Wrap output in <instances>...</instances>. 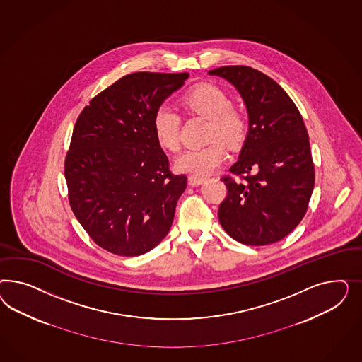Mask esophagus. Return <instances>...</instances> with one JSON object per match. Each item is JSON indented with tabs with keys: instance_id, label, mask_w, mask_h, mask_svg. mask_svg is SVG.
Here are the masks:
<instances>
[{
	"instance_id": "obj_1",
	"label": "esophagus",
	"mask_w": 362,
	"mask_h": 362,
	"mask_svg": "<svg viewBox=\"0 0 362 362\" xmlns=\"http://www.w3.org/2000/svg\"><path fill=\"white\" fill-rule=\"evenodd\" d=\"M188 182H189V186H200L206 182V177L204 176L191 175L188 177Z\"/></svg>"
}]
</instances>
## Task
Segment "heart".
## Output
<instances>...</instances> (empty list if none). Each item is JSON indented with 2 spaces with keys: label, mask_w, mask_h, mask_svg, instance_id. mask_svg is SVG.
Instances as JSON below:
<instances>
[{
  "label": "heart",
  "mask_w": 362,
  "mask_h": 362,
  "mask_svg": "<svg viewBox=\"0 0 362 362\" xmlns=\"http://www.w3.org/2000/svg\"><path fill=\"white\" fill-rule=\"evenodd\" d=\"M187 112L209 121L207 139H223L230 146L240 144L247 132V121L240 110L230 106V98L214 85H200L189 90L180 100ZM153 130L158 144L167 151L180 148V118L168 106L158 107L153 117ZM227 156L223 143L211 142L204 147L191 148L177 156L175 168L191 175L207 176Z\"/></svg>",
  "instance_id": "1"
}]
</instances>
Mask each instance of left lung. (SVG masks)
<instances>
[{
	"label": "left lung",
	"mask_w": 362,
	"mask_h": 362,
	"mask_svg": "<svg viewBox=\"0 0 362 362\" xmlns=\"http://www.w3.org/2000/svg\"><path fill=\"white\" fill-rule=\"evenodd\" d=\"M230 82L244 100L248 132L230 177L219 221L232 239L267 245L284 239L307 212L315 187L309 136L293 100L272 78L248 66L209 70Z\"/></svg>",
	"instance_id": "8db88e82"
}]
</instances>
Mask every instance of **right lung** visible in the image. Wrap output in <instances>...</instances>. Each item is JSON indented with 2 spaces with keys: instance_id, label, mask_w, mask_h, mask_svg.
<instances>
[{
  "instance_id": "1",
  "label": "right lung",
  "mask_w": 362,
  "mask_h": 362,
  "mask_svg": "<svg viewBox=\"0 0 362 362\" xmlns=\"http://www.w3.org/2000/svg\"><path fill=\"white\" fill-rule=\"evenodd\" d=\"M188 73H132L90 100L66 155L69 202L81 226L119 256L151 251L173 226L186 175H173L153 117Z\"/></svg>"
}]
</instances>
